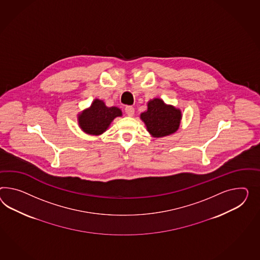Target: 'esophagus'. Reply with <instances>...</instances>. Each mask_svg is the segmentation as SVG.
<instances>
[{
    "mask_svg": "<svg viewBox=\"0 0 260 260\" xmlns=\"http://www.w3.org/2000/svg\"><path fill=\"white\" fill-rule=\"evenodd\" d=\"M124 111H125L127 116H129V117H132L134 114H135V109H134L133 107H129L128 106V107L124 108Z\"/></svg>",
    "mask_w": 260,
    "mask_h": 260,
    "instance_id": "obj_1",
    "label": "esophagus"
}]
</instances>
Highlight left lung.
Instances as JSON below:
<instances>
[{
    "mask_svg": "<svg viewBox=\"0 0 260 260\" xmlns=\"http://www.w3.org/2000/svg\"><path fill=\"white\" fill-rule=\"evenodd\" d=\"M140 118L153 137L162 138L179 128L181 111L173 106H167L160 99H153L148 103V109L140 115Z\"/></svg>",
    "mask_w": 260,
    "mask_h": 260,
    "instance_id": "obj_1",
    "label": "left lung"
}]
</instances>
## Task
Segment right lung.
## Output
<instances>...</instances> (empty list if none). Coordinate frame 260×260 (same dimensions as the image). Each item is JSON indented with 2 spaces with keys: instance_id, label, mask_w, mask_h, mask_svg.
I'll use <instances>...</instances> for the list:
<instances>
[{
  "instance_id": "1",
  "label": "right lung",
  "mask_w": 260,
  "mask_h": 260,
  "mask_svg": "<svg viewBox=\"0 0 260 260\" xmlns=\"http://www.w3.org/2000/svg\"><path fill=\"white\" fill-rule=\"evenodd\" d=\"M119 116H121V111L118 107H106L103 101L96 99L91 107L81 113L78 120L84 132L101 135L107 130L111 121Z\"/></svg>"
}]
</instances>
